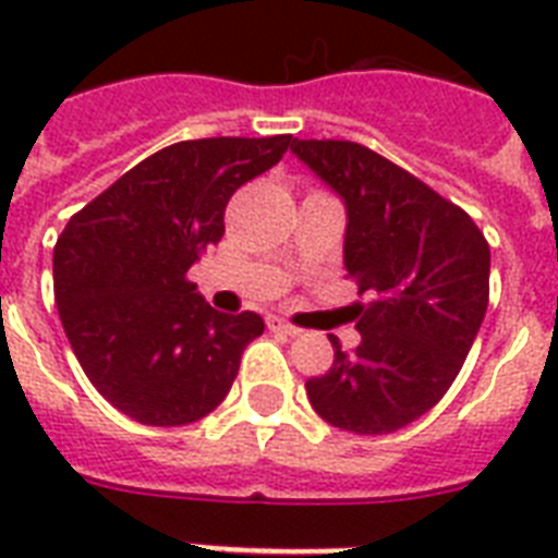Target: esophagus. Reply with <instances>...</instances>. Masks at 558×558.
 Returning a JSON list of instances; mask_svg holds the SVG:
<instances>
[{"instance_id": "1", "label": "esophagus", "mask_w": 558, "mask_h": 558, "mask_svg": "<svg viewBox=\"0 0 558 558\" xmlns=\"http://www.w3.org/2000/svg\"><path fill=\"white\" fill-rule=\"evenodd\" d=\"M269 330H275V332H283V336H298V327H292V324L289 322H283V318H278V315H269Z\"/></svg>"}]
</instances>
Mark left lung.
Listing matches in <instances>:
<instances>
[{"instance_id": "1", "label": "left lung", "mask_w": 558, "mask_h": 558, "mask_svg": "<svg viewBox=\"0 0 558 558\" xmlns=\"http://www.w3.org/2000/svg\"><path fill=\"white\" fill-rule=\"evenodd\" d=\"M348 208L344 266L356 280V350L306 379L315 414L356 434H390L442 399L489 304V243L466 210L356 142H292Z\"/></svg>"}]
</instances>
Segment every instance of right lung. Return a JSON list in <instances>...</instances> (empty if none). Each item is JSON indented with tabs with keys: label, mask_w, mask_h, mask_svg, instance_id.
<instances>
[{
	"label": "right lung",
	"mask_w": 558,
	"mask_h": 558,
	"mask_svg": "<svg viewBox=\"0 0 558 558\" xmlns=\"http://www.w3.org/2000/svg\"><path fill=\"white\" fill-rule=\"evenodd\" d=\"M292 135L170 144L69 219L54 301L83 373L144 425H187L226 399L257 313L205 304L187 269L226 234L240 185L283 159Z\"/></svg>",
	"instance_id": "add662e5"
}]
</instances>
